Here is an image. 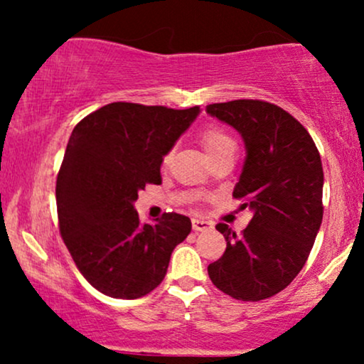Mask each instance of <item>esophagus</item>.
Segmentation results:
<instances>
[{"label": "esophagus", "mask_w": 364, "mask_h": 364, "mask_svg": "<svg viewBox=\"0 0 364 364\" xmlns=\"http://www.w3.org/2000/svg\"><path fill=\"white\" fill-rule=\"evenodd\" d=\"M191 225H193V231H207V229H212V223L203 219H193L191 220Z\"/></svg>", "instance_id": "esophagus-1"}]
</instances>
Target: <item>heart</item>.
<instances>
[{
    "mask_svg": "<svg viewBox=\"0 0 364 364\" xmlns=\"http://www.w3.org/2000/svg\"><path fill=\"white\" fill-rule=\"evenodd\" d=\"M200 140H202V147L205 149V152L208 154V157L210 159L219 156V154L224 152V150L236 147L235 140L219 128H207L205 132L202 133V139ZM169 157L171 156L166 157V161H168Z\"/></svg>",
    "mask_w": 364,
    "mask_h": 364,
    "instance_id": "obj_1",
    "label": "heart"
}]
</instances>
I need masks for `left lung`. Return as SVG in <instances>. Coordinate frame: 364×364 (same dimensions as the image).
I'll list each match as a JSON object with an SVG mask.
<instances>
[{"label": "left lung", "mask_w": 364, "mask_h": 364, "mask_svg": "<svg viewBox=\"0 0 364 364\" xmlns=\"http://www.w3.org/2000/svg\"><path fill=\"white\" fill-rule=\"evenodd\" d=\"M207 112L245 141L246 157L232 196L253 212L241 235L217 224L228 246L208 277L231 298L260 301L281 292L308 260L323 217L318 149L298 119L253 99L219 102Z\"/></svg>", "instance_id": "8db88e82"}]
</instances>
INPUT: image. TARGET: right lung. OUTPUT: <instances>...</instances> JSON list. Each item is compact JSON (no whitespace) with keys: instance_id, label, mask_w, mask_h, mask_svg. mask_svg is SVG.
Masks as SVG:
<instances>
[{"instance_id":"1","label":"right lung","mask_w":364,"mask_h":364,"mask_svg":"<svg viewBox=\"0 0 364 364\" xmlns=\"http://www.w3.org/2000/svg\"><path fill=\"white\" fill-rule=\"evenodd\" d=\"M198 112L112 102L73 128L56 181L60 232L77 269L102 294H149L190 235L186 215L140 224L133 203L145 185H161L164 156Z\"/></svg>"}]
</instances>
